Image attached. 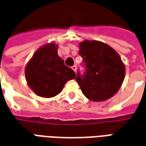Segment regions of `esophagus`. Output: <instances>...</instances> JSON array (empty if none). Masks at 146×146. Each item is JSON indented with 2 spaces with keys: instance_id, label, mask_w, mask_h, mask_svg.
Instances as JSON below:
<instances>
[{
  "instance_id": "esophagus-1",
  "label": "esophagus",
  "mask_w": 146,
  "mask_h": 146,
  "mask_svg": "<svg viewBox=\"0 0 146 146\" xmlns=\"http://www.w3.org/2000/svg\"><path fill=\"white\" fill-rule=\"evenodd\" d=\"M71 68H72V70L74 71H76V68H77V67H76V65H74V66L71 67Z\"/></svg>"
}]
</instances>
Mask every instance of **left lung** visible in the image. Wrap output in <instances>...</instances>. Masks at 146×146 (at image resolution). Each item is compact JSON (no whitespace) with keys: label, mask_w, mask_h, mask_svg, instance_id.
<instances>
[{"label":"left lung","mask_w":146,"mask_h":146,"mask_svg":"<svg viewBox=\"0 0 146 146\" xmlns=\"http://www.w3.org/2000/svg\"><path fill=\"white\" fill-rule=\"evenodd\" d=\"M78 54L82 59L76 82L83 94L93 101H105L119 90L123 82L125 67L114 49L98 41H84L79 45Z\"/></svg>","instance_id":"obj_1"}]
</instances>
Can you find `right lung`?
<instances>
[{
  "label": "right lung",
  "instance_id": "add662e5",
  "mask_svg": "<svg viewBox=\"0 0 146 146\" xmlns=\"http://www.w3.org/2000/svg\"><path fill=\"white\" fill-rule=\"evenodd\" d=\"M27 82L42 98H52L61 91L64 84L75 78V73L57 55V47L51 43L36 52L25 69Z\"/></svg>",
  "mask_w": 146,
  "mask_h": 146
}]
</instances>
